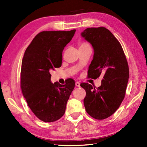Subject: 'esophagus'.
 Wrapping results in <instances>:
<instances>
[{
	"mask_svg": "<svg viewBox=\"0 0 147 147\" xmlns=\"http://www.w3.org/2000/svg\"><path fill=\"white\" fill-rule=\"evenodd\" d=\"M75 85H76V86H77V87H80V83H79V82H76V83H75Z\"/></svg>",
	"mask_w": 147,
	"mask_h": 147,
	"instance_id": "esophagus-1",
	"label": "esophagus"
}]
</instances>
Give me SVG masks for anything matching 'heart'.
I'll return each instance as SVG.
<instances>
[{"label":"heart","mask_w":147,"mask_h":147,"mask_svg":"<svg viewBox=\"0 0 147 147\" xmlns=\"http://www.w3.org/2000/svg\"><path fill=\"white\" fill-rule=\"evenodd\" d=\"M78 44H79V48L90 47L89 44L86 42H79Z\"/></svg>","instance_id":"heart-1"}]
</instances>
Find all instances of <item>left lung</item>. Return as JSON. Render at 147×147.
I'll return each mask as SVG.
<instances>
[{
	"mask_svg": "<svg viewBox=\"0 0 147 147\" xmlns=\"http://www.w3.org/2000/svg\"><path fill=\"white\" fill-rule=\"evenodd\" d=\"M81 36L90 43L94 51L88 78L95 79L103 76L98 88L81 84L86 92L84 104L92 118L104 119L118 110L124 100L129 78L127 61L119 42L108 29L88 28Z\"/></svg>",
	"mask_w": 147,
	"mask_h": 147,
	"instance_id": "obj_1",
	"label": "left lung"
}]
</instances>
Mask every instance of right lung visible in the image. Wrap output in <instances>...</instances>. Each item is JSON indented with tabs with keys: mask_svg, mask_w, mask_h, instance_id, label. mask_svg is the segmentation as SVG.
<instances>
[{
	"mask_svg": "<svg viewBox=\"0 0 147 147\" xmlns=\"http://www.w3.org/2000/svg\"><path fill=\"white\" fill-rule=\"evenodd\" d=\"M76 32L46 31L37 34L27 47L21 69V89L28 105L44 122L51 123L65 114L75 82H51L50 71L62 63V52Z\"/></svg>",
	"mask_w": 147,
	"mask_h": 147,
	"instance_id": "1",
	"label": "right lung"
}]
</instances>
